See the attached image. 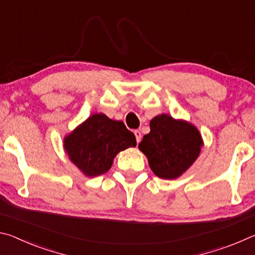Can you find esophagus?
<instances>
[{"instance_id": "1", "label": "esophagus", "mask_w": 255, "mask_h": 255, "mask_svg": "<svg viewBox=\"0 0 255 255\" xmlns=\"http://www.w3.org/2000/svg\"><path fill=\"white\" fill-rule=\"evenodd\" d=\"M133 133H135L136 141H137V143H139V141L141 140V132L139 130H135V131H133Z\"/></svg>"}]
</instances>
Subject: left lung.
<instances>
[{"label":"left lung","mask_w":255,"mask_h":255,"mask_svg":"<svg viewBox=\"0 0 255 255\" xmlns=\"http://www.w3.org/2000/svg\"><path fill=\"white\" fill-rule=\"evenodd\" d=\"M150 131L143 137L139 149L148 158L152 171L158 178L172 180L180 176L196 161L202 139L198 129L169 115L152 119Z\"/></svg>","instance_id":"1"}]
</instances>
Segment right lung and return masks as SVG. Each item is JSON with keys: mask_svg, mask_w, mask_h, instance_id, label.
<instances>
[{"mask_svg": "<svg viewBox=\"0 0 255 255\" xmlns=\"http://www.w3.org/2000/svg\"><path fill=\"white\" fill-rule=\"evenodd\" d=\"M136 146L135 135L123 122L96 114L64 140L71 161L88 176H98L110 169L120 150Z\"/></svg>", "mask_w": 255, "mask_h": 255, "instance_id": "add662e5", "label": "right lung"}]
</instances>
